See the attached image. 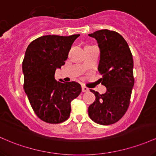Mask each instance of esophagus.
Instances as JSON below:
<instances>
[{
    "label": "esophagus",
    "instance_id": "1",
    "mask_svg": "<svg viewBox=\"0 0 156 156\" xmlns=\"http://www.w3.org/2000/svg\"><path fill=\"white\" fill-rule=\"evenodd\" d=\"M82 90H83V92H87L89 90V89L85 86H82Z\"/></svg>",
    "mask_w": 156,
    "mask_h": 156
}]
</instances>
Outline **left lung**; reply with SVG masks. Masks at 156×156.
I'll return each mask as SVG.
<instances>
[{"mask_svg":"<svg viewBox=\"0 0 156 156\" xmlns=\"http://www.w3.org/2000/svg\"><path fill=\"white\" fill-rule=\"evenodd\" d=\"M95 38L100 51L98 71L102 75L105 94L94 93L96 99L89 106L88 115L96 123L109 125L125 115L130 105L134 85L133 59L128 44L119 33L101 29L89 34Z\"/></svg>","mask_w":156,"mask_h":156,"instance_id":"left-lung-1","label":"left lung"}]
</instances>
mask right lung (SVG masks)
I'll list each match as a JSON object with an SVG mask.
<instances>
[{
    "label": "right lung",
    "mask_w": 156,
    "mask_h": 156,
    "mask_svg": "<svg viewBox=\"0 0 156 156\" xmlns=\"http://www.w3.org/2000/svg\"><path fill=\"white\" fill-rule=\"evenodd\" d=\"M80 34L45 35L27 47L22 64L23 88L31 108L41 120L58 124L67 120L71 102L82 91L76 82H57L55 71L65 65L74 40Z\"/></svg>",
    "instance_id": "1"
}]
</instances>
